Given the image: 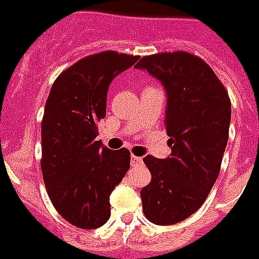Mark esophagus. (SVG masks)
Returning a JSON list of instances; mask_svg holds the SVG:
<instances>
[{"mask_svg": "<svg viewBox=\"0 0 259 259\" xmlns=\"http://www.w3.org/2000/svg\"><path fill=\"white\" fill-rule=\"evenodd\" d=\"M131 164H133V166H137V164H142V157L133 155V156H131Z\"/></svg>", "mask_w": 259, "mask_h": 259, "instance_id": "1", "label": "esophagus"}]
</instances>
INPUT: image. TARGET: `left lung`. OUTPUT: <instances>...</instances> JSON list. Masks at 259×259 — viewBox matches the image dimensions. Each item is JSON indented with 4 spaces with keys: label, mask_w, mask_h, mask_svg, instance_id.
<instances>
[{
    "label": "left lung",
    "mask_w": 259,
    "mask_h": 259,
    "mask_svg": "<svg viewBox=\"0 0 259 259\" xmlns=\"http://www.w3.org/2000/svg\"><path fill=\"white\" fill-rule=\"evenodd\" d=\"M167 92L166 130L171 155L144 157L152 179L141 190L146 219L167 226L202 206L221 171L232 117L230 97L213 69L187 51L141 58Z\"/></svg>",
    "instance_id": "8db88e82"
}]
</instances>
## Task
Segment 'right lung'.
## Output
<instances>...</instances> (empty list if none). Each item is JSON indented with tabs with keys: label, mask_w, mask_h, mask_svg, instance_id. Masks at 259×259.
<instances>
[{
	"label": "right lung",
	"mask_w": 259,
	"mask_h": 259,
	"mask_svg": "<svg viewBox=\"0 0 259 259\" xmlns=\"http://www.w3.org/2000/svg\"><path fill=\"white\" fill-rule=\"evenodd\" d=\"M138 56L107 50L83 57L53 83L41 120V173L53 206L71 225L91 230L110 218V195L130 168L125 148L96 141L110 82Z\"/></svg>",
	"instance_id": "right-lung-1"
}]
</instances>
